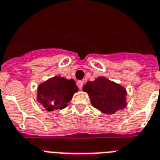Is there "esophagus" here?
I'll list each match as a JSON object with an SVG mask.
<instances>
[{
    "label": "esophagus",
    "mask_w": 160,
    "mask_h": 160,
    "mask_svg": "<svg viewBox=\"0 0 160 160\" xmlns=\"http://www.w3.org/2000/svg\"><path fill=\"white\" fill-rule=\"evenodd\" d=\"M77 85H78V87H79V89H80V90H81V89H82V86H83V81H82V80H78Z\"/></svg>",
    "instance_id": "obj_1"
}]
</instances>
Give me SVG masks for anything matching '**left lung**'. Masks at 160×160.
<instances>
[{"mask_svg": "<svg viewBox=\"0 0 160 160\" xmlns=\"http://www.w3.org/2000/svg\"><path fill=\"white\" fill-rule=\"evenodd\" d=\"M83 91L89 95L91 105L104 114H114L128 105L126 89L106 77L86 82Z\"/></svg>", "mask_w": 160, "mask_h": 160, "instance_id": "8db88e82", "label": "left lung"}]
</instances>
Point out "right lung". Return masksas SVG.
I'll use <instances>...</instances> for the list:
<instances>
[{"label":"right lung","mask_w":160,"mask_h":160,"mask_svg":"<svg viewBox=\"0 0 160 160\" xmlns=\"http://www.w3.org/2000/svg\"><path fill=\"white\" fill-rule=\"evenodd\" d=\"M78 91L75 80L54 76L45 80L38 86L37 101L47 110H62L68 106L74 94Z\"/></svg>","instance_id":"1"}]
</instances>
